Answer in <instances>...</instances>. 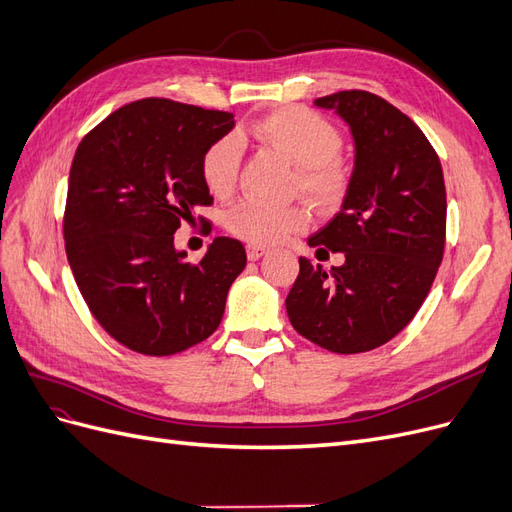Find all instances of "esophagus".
I'll list each match as a JSON object with an SVG mask.
<instances>
[{
  "instance_id": "obj_1",
  "label": "esophagus",
  "mask_w": 512,
  "mask_h": 512,
  "mask_svg": "<svg viewBox=\"0 0 512 512\" xmlns=\"http://www.w3.org/2000/svg\"><path fill=\"white\" fill-rule=\"evenodd\" d=\"M245 250H247V258H250V260H258V258L267 254V247L256 245V243H247Z\"/></svg>"
}]
</instances>
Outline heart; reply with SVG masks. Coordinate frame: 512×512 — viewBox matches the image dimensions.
<instances>
[{"label":"heart","mask_w":512,"mask_h":512,"mask_svg":"<svg viewBox=\"0 0 512 512\" xmlns=\"http://www.w3.org/2000/svg\"><path fill=\"white\" fill-rule=\"evenodd\" d=\"M250 134L258 143L280 151L297 166L294 188L320 209H331L346 196L350 173L339 158L344 138L327 117L305 106H284L252 123ZM241 141L222 136L200 162V175L213 196H226L237 183L241 166ZM224 226L232 235L252 243H280L309 224L303 207H277L256 198H243L226 209Z\"/></svg>","instance_id":"b5f03b06"}]
</instances>
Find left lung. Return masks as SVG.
Wrapping results in <instances>:
<instances>
[{
    "mask_svg": "<svg viewBox=\"0 0 512 512\" xmlns=\"http://www.w3.org/2000/svg\"><path fill=\"white\" fill-rule=\"evenodd\" d=\"M342 117L354 168L335 218L307 243L344 254L342 267L299 258L286 297L294 331L337 354L374 350L423 305L444 254V175L425 134L369 91H339L314 102Z\"/></svg>",
    "mask_w": 512,
    "mask_h": 512,
    "instance_id": "left-lung-1",
    "label": "left lung"
}]
</instances>
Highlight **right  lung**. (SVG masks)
Listing matches in <instances>:
<instances>
[{"label": "right lung", "instance_id": "add662e5", "mask_svg": "<svg viewBox=\"0 0 512 512\" xmlns=\"http://www.w3.org/2000/svg\"><path fill=\"white\" fill-rule=\"evenodd\" d=\"M232 128V113L145 98L108 115L74 153L70 269L102 329L134 352L177 354L220 327L245 247L215 237L194 265L175 247V230L213 203L200 162Z\"/></svg>", "mask_w": 512, "mask_h": 512}]
</instances>
